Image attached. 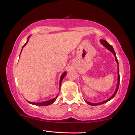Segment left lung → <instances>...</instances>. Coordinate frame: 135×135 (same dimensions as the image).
Here are the masks:
<instances>
[{"label":"left lung","mask_w":135,"mask_h":135,"mask_svg":"<svg viewBox=\"0 0 135 135\" xmlns=\"http://www.w3.org/2000/svg\"><path fill=\"white\" fill-rule=\"evenodd\" d=\"M100 42H101V44H102V45H103V46H105V47H106L107 49H108V50H109V51H110L112 52V53H113V55H114V56H115V61H116V62H117V66H118V71H117V73H118V74H118V81H117V88H116V89H115V92H114V93L112 94V97H111L110 98H109L107 99V100H105V101H103V102H100V103H91V102H87V101H86V100H85V101H86V103H87V104L89 105H92V106H96V105H101V104H103V103H106V102H108V101H110V100H112V99L113 98H114V97H115V94H116V93H117V91H118L119 86V82H120V77H119V63H118V60H117V57H116L115 52V51H114V48H113V47H112V46H111V45H110L109 44H108V43L106 41H105V40H102V39H101V40H100Z\"/></svg>","instance_id":"1"}]
</instances>
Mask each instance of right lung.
Masks as SVG:
<instances>
[{
  "label": "right lung",
  "instance_id": "obj_1",
  "mask_svg": "<svg viewBox=\"0 0 135 135\" xmlns=\"http://www.w3.org/2000/svg\"><path fill=\"white\" fill-rule=\"evenodd\" d=\"M29 37H30V36H29L28 37V40H27V42H26L25 44L24 45H23V47H22V49H23V48L25 47V45L27 44L28 41ZM22 49H21V51H22ZM20 54H21V53H20ZM66 74V72H65L63 73V74H62V75H61V77H60V87H61V82H62L63 79L64 78V77H65V76ZM57 97H58V96H57V97H56L55 98H52V99H51V100H48V101L43 102H39V103H34V102H28V101H27H27L29 103H30V104L35 105H37V106H47V105H49L52 104V103H53L54 102H55V100H56Z\"/></svg>",
  "mask_w": 135,
  "mask_h": 135
}]
</instances>
